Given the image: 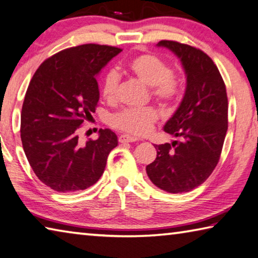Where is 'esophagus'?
<instances>
[{
  "label": "esophagus",
  "instance_id": "obj_1",
  "mask_svg": "<svg viewBox=\"0 0 258 258\" xmlns=\"http://www.w3.org/2000/svg\"><path fill=\"white\" fill-rule=\"evenodd\" d=\"M136 141H137L136 137H133V136H130V135H126V134L121 135V136L119 137L120 143H132V142H136Z\"/></svg>",
  "mask_w": 258,
  "mask_h": 258
}]
</instances>
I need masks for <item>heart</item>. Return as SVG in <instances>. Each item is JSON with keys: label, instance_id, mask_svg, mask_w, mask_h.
<instances>
[{"label": "heart", "instance_id": "heart-1", "mask_svg": "<svg viewBox=\"0 0 258 258\" xmlns=\"http://www.w3.org/2000/svg\"><path fill=\"white\" fill-rule=\"evenodd\" d=\"M128 69L134 77L151 88V95L163 105H169L178 98L180 91L179 79L172 73L170 65L153 53H143L129 61ZM120 74L108 71L103 80V97L107 101H115L119 94ZM159 113L154 107L125 108L111 119L114 128L122 132L146 135L158 121Z\"/></svg>", "mask_w": 258, "mask_h": 258}]
</instances>
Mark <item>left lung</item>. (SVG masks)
<instances>
[{
    "label": "left lung",
    "mask_w": 258,
    "mask_h": 258,
    "mask_svg": "<svg viewBox=\"0 0 258 258\" xmlns=\"http://www.w3.org/2000/svg\"><path fill=\"white\" fill-rule=\"evenodd\" d=\"M186 73V91L164 132L179 141L154 145L157 159L146 167L152 183L169 193L188 192L212 175L227 132L225 83L213 59L196 46L162 40Z\"/></svg>",
    "instance_id": "obj_1"
}]
</instances>
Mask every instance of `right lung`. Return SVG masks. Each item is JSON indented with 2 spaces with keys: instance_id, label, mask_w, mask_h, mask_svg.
I'll return each mask as SVG.
<instances>
[{
  "instance_id": "right-lung-1",
  "label": "right lung",
  "mask_w": 258,
  "mask_h": 258,
  "mask_svg": "<svg viewBox=\"0 0 258 258\" xmlns=\"http://www.w3.org/2000/svg\"><path fill=\"white\" fill-rule=\"evenodd\" d=\"M122 49L95 43L61 50L42 62L25 95L20 137L29 164L42 183L61 193L96 184L117 146L112 130L82 143L79 129L99 100L96 75Z\"/></svg>"
}]
</instances>
